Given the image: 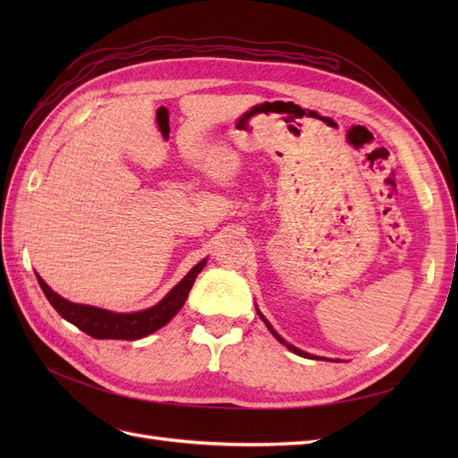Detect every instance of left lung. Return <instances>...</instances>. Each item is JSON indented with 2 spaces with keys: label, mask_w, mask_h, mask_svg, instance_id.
Listing matches in <instances>:
<instances>
[{
  "label": "left lung",
  "mask_w": 458,
  "mask_h": 458,
  "mask_svg": "<svg viewBox=\"0 0 458 458\" xmlns=\"http://www.w3.org/2000/svg\"><path fill=\"white\" fill-rule=\"evenodd\" d=\"M256 311H258V315H259V318H261V321L263 323H266V327H267V330L271 332V335L276 338V340H279L283 345H286V348L290 350V352H294L296 355H301V357H310V359H327V357H318V355H313V353H308V352H303V350H300V348H296V345H293V344H288L281 335H279V332H276L273 327H271V323L267 321V318L266 317H263V313L258 310V306H256ZM327 361H332V359H327ZM335 361H340V359H335Z\"/></svg>",
  "instance_id": "8db88e82"
}]
</instances>
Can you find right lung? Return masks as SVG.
I'll return each mask as SVG.
<instances>
[{
	"mask_svg": "<svg viewBox=\"0 0 458 458\" xmlns=\"http://www.w3.org/2000/svg\"><path fill=\"white\" fill-rule=\"evenodd\" d=\"M204 266L206 258L200 259L197 266L157 303V306L133 313H116L103 308L86 306V303L68 301L66 298L55 293V290H51L49 284L41 279L38 273L36 276L55 311H57L64 321L72 323L80 330H84L86 335L97 340H140L172 321L177 311L183 308V303L192 288V283H195Z\"/></svg>",
	"mask_w": 458,
	"mask_h": 458,
	"instance_id": "obj_1",
	"label": "right lung"
}]
</instances>
